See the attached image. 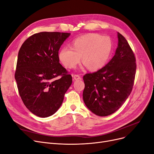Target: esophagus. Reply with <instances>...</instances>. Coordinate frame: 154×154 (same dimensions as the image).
I'll list each match as a JSON object with an SVG mask.
<instances>
[{
	"mask_svg": "<svg viewBox=\"0 0 154 154\" xmlns=\"http://www.w3.org/2000/svg\"><path fill=\"white\" fill-rule=\"evenodd\" d=\"M73 79L75 80V81H77V80L81 79V77H80L79 75H74L73 76Z\"/></svg>",
	"mask_w": 154,
	"mask_h": 154,
	"instance_id": "esophagus-1",
	"label": "esophagus"
}]
</instances>
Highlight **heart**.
<instances>
[{
    "label": "heart",
    "instance_id": "1",
    "mask_svg": "<svg viewBox=\"0 0 154 154\" xmlns=\"http://www.w3.org/2000/svg\"><path fill=\"white\" fill-rule=\"evenodd\" d=\"M112 42L108 36L91 34L75 39L72 48L63 47L59 51V59L66 67H75L81 60L83 67L91 70L102 69L108 62L111 54Z\"/></svg>",
    "mask_w": 154,
    "mask_h": 154
}]
</instances>
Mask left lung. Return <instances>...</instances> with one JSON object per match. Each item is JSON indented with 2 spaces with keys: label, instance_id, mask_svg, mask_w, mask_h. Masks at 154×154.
<instances>
[{
  "label": "left lung",
  "instance_id": "obj_1",
  "mask_svg": "<svg viewBox=\"0 0 154 154\" xmlns=\"http://www.w3.org/2000/svg\"><path fill=\"white\" fill-rule=\"evenodd\" d=\"M115 55L98 71L83 77L85 106L95 115L106 116L116 111L130 96L134 84L136 60L125 38L118 32Z\"/></svg>",
  "mask_w": 154,
  "mask_h": 154
}]
</instances>
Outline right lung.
<instances>
[{"label": "right lung", "mask_w": 154, "mask_h": 154, "mask_svg": "<svg viewBox=\"0 0 154 154\" xmlns=\"http://www.w3.org/2000/svg\"><path fill=\"white\" fill-rule=\"evenodd\" d=\"M68 32H41L29 37L20 48L15 72L19 95L32 113L53 115L61 106L72 82L59 62L58 51ZM61 77L56 79L58 76Z\"/></svg>", "instance_id": "right-lung-1"}]
</instances>
